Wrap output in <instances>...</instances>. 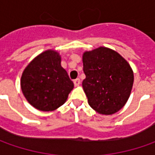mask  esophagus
<instances>
[{
    "mask_svg": "<svg viewBox=\"0 0 155 155\" xmlns=\"http://www.w3.org/2000/svg\"><path fill=\"white\" fill-rule=\"evenodd\" d=\"M73 83H74L75 86H78L80 84V79L79 78H77V79H75Z\"/></svg>",
    "mask_w": 155,
    "mask_h": 155,
    "instance_id": "esophagus-1",
    "label": "esophagus"
}]
</instances>
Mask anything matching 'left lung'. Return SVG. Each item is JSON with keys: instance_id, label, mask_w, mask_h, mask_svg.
Wrapping results in <instances>:
<instances>
[{"instance_id": "left-lung-1", "label": "left lung", "mask_w": 155, "mask_h": 155, "mask_svg": "<svg viewBox=\"0 0 155 155\" xmlns=\"http://www.w3.org/2000/svg\"><path fill=\"white\" fill-rule=\"evenodd\" d=\"M82 85L89 105L102 115L122 109L130 96L134 83L132 68L118 52L100 46L83 54Z\"/></svg>"}]
</instances>
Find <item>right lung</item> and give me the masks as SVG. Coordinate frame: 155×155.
<instances>
[{"mask_svg":"<svg viewBox=\"0 0 155 155\" xmlns=\"http://www.w3.org/2000/svg\"><path fill=\"white\" fill-rule=\"evenodd\" d=\"M21 91L27 102L41 111H52L65 103L74 84L61 66L58 51L47 50L34 58L25 68Z\"/></svg>","mask_w":155,"mask_h":155,"instance_id":"add662e5","label":"right lung"}]
</instances>
